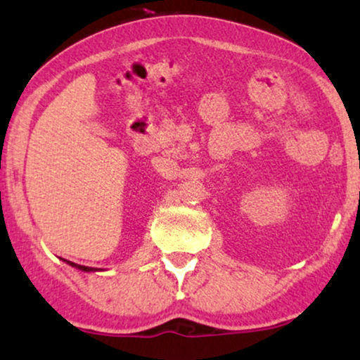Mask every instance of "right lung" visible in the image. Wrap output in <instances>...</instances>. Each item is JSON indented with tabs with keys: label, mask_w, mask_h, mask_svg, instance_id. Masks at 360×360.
I'll return each mask as SVG.
<instances>
[{
	"label": "right lung",
	"mask_w": 360,
	"mask_h": 360,
	"mask_svg": "<svg viewBox=\"0 0 360 360\" xmlns=\"http://www.w3.org/2000/svg\"><path fill=\"white\" fill-rule=\"evenodd\" d=\"M65 262H67L68 265H72V267H75V269H78V270H82V272H98V270H101V269H93V267H85V265L73 264V262H70V260H65Z\"/></svg>",
	"instance_id": "right-lung-1"
}]
</instances>
